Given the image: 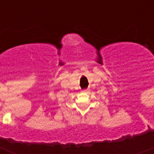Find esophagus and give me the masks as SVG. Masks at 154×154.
I'll use <instances>...</instances> for the list:
<instances>
[{
	"instance_id": "1",
	"label": "esophagus",
	"mask_w": 154,
	"mask_h": 154,
	"mask_svg": "<svg viewBox=\"0 0 154 154\" xmlns=\"http://www.w3.org/2000/svg\"><path fill=\"white\" fill-rule=\"evenodd\" d=\"M90 92V89H88V88H87V89H83V90H82V92H86V93H87V92Z\"/></svg>"
}]
</instances>
